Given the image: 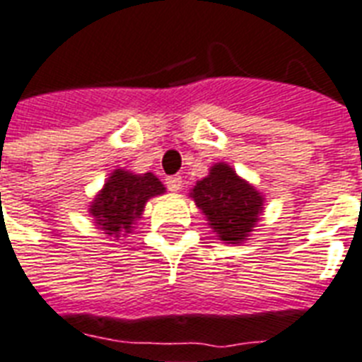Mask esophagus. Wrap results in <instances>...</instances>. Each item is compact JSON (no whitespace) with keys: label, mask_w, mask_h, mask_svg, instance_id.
I'll use <instances>...</instances> for the list:
<instances>
[{"label":"esophagus","mask_w":362,"mask_h":362,"mask_svg":"<svg viewBox=\"0 0 362 362\" xmlns=\"http://www.w3.org/2000/svg\"><path fill=\"white\" fill-rule=\"evenodd\" d=\"M165 185L171 192H179L183 189V177L181 175H171V177L165 179Z\"/></svg>","instance_id":"obj_1"}]
</instances>
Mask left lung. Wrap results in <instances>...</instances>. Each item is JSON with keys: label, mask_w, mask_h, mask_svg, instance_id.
Wrapping results in <instances>:
<instances>
[{"label": "left lung", "mask_w": 362, "mask_h": 362, "mask_svg": "<svg viewBox=\"0 0 362 362\" xmlns=\"http://www.w3.org/2000/svg\"><path fill=\"white\" fill-rule=\"evenodd\" d=\"M189 197L223 244H243L259 221L265 198L227 162H217L197 181Z\"/></svg>", "instance_id": "obj_1"}]
</instances>
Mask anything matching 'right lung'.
Segmentation results:
<instances>
[{"mask_svg": "<svg viewBox=\"0 0 362 362\" xmlns=\"http://www.w3.org/2000/svg\"><path fill=\"white\" fill-rule=\"evenodd\" d=\"M165 187L154 173H133L129 170H114L95 198L89 202V216L97 229L119 240L135 229L145 211L146 202L164 194Z\"/></svg>", "mask_w": 362, "mask_h": 362, "instance_id": "1", "label": "right lung"}]
</instances>
